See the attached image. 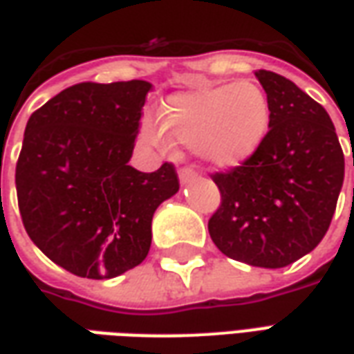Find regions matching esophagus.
<instances>
[{"label":"esophagus","mask_w":354,"mask_h":354,"mask_svg":"<svg viewBox=\"0 0 354 354\" xmlns=\"http://www.w3.org/2000/svg\"><path fill=\"white\" fill-rule=\"evenodd\" d=\"M178 176H180V184L182 185H187L192 184L193 180L197 178V172L189 167H182V169L178 170Z\"/></svg>","instance_id":"esophagus-1"}]
</instances>
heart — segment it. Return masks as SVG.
I'll use <instances>...</instances> for the list:
<instances>
[{
	"label": "heart",
	"instance_id": "obj_1",
	"mask_svg": "<svg viewBox=\"0 0 354 354\" xmlns=\"http://www.w3.org/2000/svg\"><path fill=\"white\" fill-rule=\"evenodd\" d=\"M271 106L263 88L250 81L203 85L170 96L165 129L170 138L197 149L216 167H237L250 159L269 131ZM146 136L162 144L161 124L146 121Z\"/></svg>",
	"mask_w": 354,
	"mask_h": 354
}]
</instances>
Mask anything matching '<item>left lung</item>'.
Instances as JSON below:
<instances>
[{
    "mask_svg": "<svg viewBox=\"0 0 354 354\" xmlns=\"http://www.w3.org/2000/svg\"><path fill=\"white\" fill-rule=\"evenodd\" d=\"M254 73L271 106L269 131L250 159L212 174L222 203L208 220V233L231 260L279 269L326 235L345 159L319 102L279 73Z\"/></svg>",
    "mask_w": 354,
    "mask_h": 354,
    "instance_id": "obj_1",
    "label": "left lung"
}]
</instances>
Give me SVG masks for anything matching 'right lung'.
I'll return each instance as SVG.
<instances>
[{"mask_svg":"<svg viewBox=\"0 0 354 354\" xmlns=\"http://www.w3.org/2000/svg\"><path fill=\"white\" fill-rule=\"evenodd\" d=\"M151 83H77L30 115L17 161L24 230L49 260L87 279L140 266L151 218L180 189L176 169H132Z\"/></svg>","mask_w":354,"mask_h":354,"instance_id":"obj_1","label":"right lung"}]
</instances>
